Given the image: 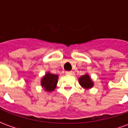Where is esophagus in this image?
I'll return each instance as SVG.
<instances>
[{
	"instance_id": "obj_1",
	"label": "esophagus",
	"mask_w": 128,
	"mask_h": 128,
	"mask_svg": "<svg viewBox=\"0 0 128 128\" xmlns=\"http://www.w3.org/2000/svg\"><path fill=\"white\" fill-rule=\"evenodd\" d=\"M72 72L71 70H70V71H66V74H67V75H71Z\"/></svg>"
}]
</instances>
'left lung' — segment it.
Masks as SVG:
<instances>
[{
  "mask_svg": "<svg viewBox=\"0 0 128 128\" xmlns=\"http://www.w3.org/2000/svg\"><path fill=\"white\" fill-rule=\"evenodd\" d=\"M79 82H80L81 86H83L84 88H90L93 86V83L88 75H82L79 79Z\"/></svg>",
  "mask_w": 128,
  "mask_h": 128,
  "instance_id": "8db88e82",
  "label": "left lung"
}]
</instances>
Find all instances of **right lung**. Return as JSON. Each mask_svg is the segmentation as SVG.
I'll use <instances>...</instances> for the list:
<instances>
[{
  "label": "right lung",
  "instance_id": "1",
  "mask_svg": "<svg viewBox=\"0 0 128 128\" xmlns=\"http://www.w3.org/2000/svg\"><path fill=\"white\" fill-rule=\"evenodd\" d=\"M58 76L57 75L48 72L44 77L42 78V82H41L42 86L44 88L46 91H52L56 88V84L58 82Z\"/></svg>",
  "mask_w": 128,
  "mask_h": 128
}]
</instances>
